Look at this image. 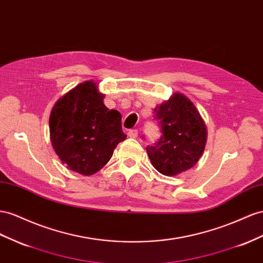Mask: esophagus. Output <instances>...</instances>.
I'll use <instances>...</instances> for the list:
<instances>
[{"instance_id": "1", "label": "esophagus", "mask_w": 263, "mask_h": 263, "mask_svg": "<svg viewBox=\"0 0 263 263\" xmlns=\"http://www.w3.org/2000/svg\"><path fill=\"white\" fill-rule=\"evenodd\" d=\"M127 135H128L130 138H136L138 136V130L137 129H130V130H128V133H127Z\"/></svg>"}]
</instances>
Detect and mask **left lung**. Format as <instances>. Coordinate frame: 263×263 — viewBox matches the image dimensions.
Returning a JSON list of instances; mask_svg holds the SVG:
<instances>
[{
	"mask_svg": "<svg viewBox=\"0 0 263 263\" xmlns=\"http://www.w3.org/2000/svg\"><path fill=\"white\" fill-rule=\"evenodd\" d=\"M154 119L160 125L161 136L146 151L155 169L176 176L194 167L207 143V127L194 103L175 93L155 108Z\"/></svg>",
	"mask_w": 263,
	"mask_h": 263,
	"instance_id": "8db88e82",
	"label": "left lung"
}]
</instances>
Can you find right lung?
Returning <instances> with one entry per match:
<instances>
[{"label":"right lung","mask_w":263,"mask_h":263,"mask_svg":"<svg viewBox=\"0 0 263 263\" xmlns=\"http://www.w3.org/2000/svg\"><path fill=\"white\" fill-rule=\"evenodd\" d=\"M97 84L86 81L61 97L49 116V136L56 155L68 169L84 176L101 170L126 139L122 116L104 105Z\"/></svg>","instance_id":"right-lung-1"}]
</instances>
